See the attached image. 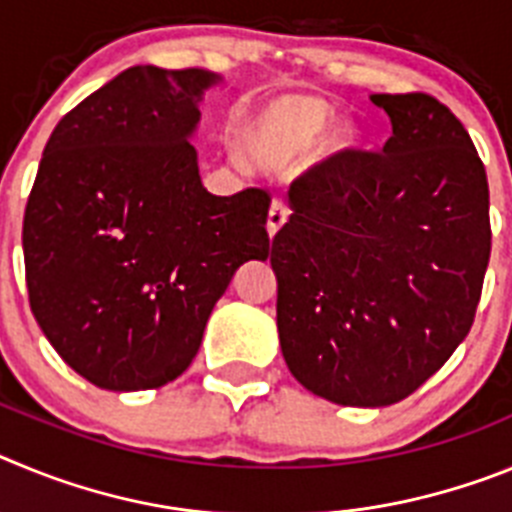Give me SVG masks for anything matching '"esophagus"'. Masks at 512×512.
I'll list each match as a JSON object with an SVG mask.
<instances>
[{
  "label": "esophagus",
  "mask_w": 512,
  "mask_h": 512,
  "mask_svg": "<svg viewBox=\"0 0 512 512\" xmlns=\"http://www.w3.org/2000/svg\"><path fill=\"white\" fill-rule=\"evenodd\" d=\"M289 217V207L284 205L282 200H274L269 207V220H266V228H269V235L274 238L277 235V230L282 228L284 223H287Z\"/></svg>",
  "instance_id": "obj_1"
}]
</instances>
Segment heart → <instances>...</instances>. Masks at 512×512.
Masks as SVG:
<instances>
[{"instance_id": "heart-1", "label": "heart", "mask_w": 512, "mask_h": 512, "mask_svg": "<svg viewBox=\"0 0 512 512\" xmlns=\"http://www.w3.org/2000/svg\"><path fill=\"white\" fill-rule=\"evenodd\" d=\"M330 120L333 107L315 97L277 99L243 125V146L264 166L287 164L315 143L323 156H343L356 146V135L348 125H333L325 131Z\"/></svg>"}]
</instances>
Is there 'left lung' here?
<instances>
[{"label": "left lung", "mask_w": 512, "mask_h": 512, "mask_svg": "<svg viewBox=\"0 0 512 512\" xmlns=\"http://www.w3.org/2000/svg\"><path fill=\"white\" fill-rule=\"evenodd\" d=\"M372 102L390 140L297 176L271 243L289 372L348 408L395 405L449 361L492 246L485 164L454 112L423 92Z\"/></svg>", "instance_id": "8db88e82"}]
</instances>
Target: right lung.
<instances>
[{"label":"right lung","instance_id":"right-lung-1","mask_svg":"<svg viewBox=\"0 0 512 512\" xmlns=\"http://www.w3.org/2000/svg\"><path fill=\"white\" fill-rule=\"evenodd\" d=\"M217 79L133 66L45 143L22 220L30 310L58 356L102 390L179 377L235 269L269 256L271 194H210L189 143Z\"/></svg>","mask_w":512,"mask_h":512}]
</instances>
